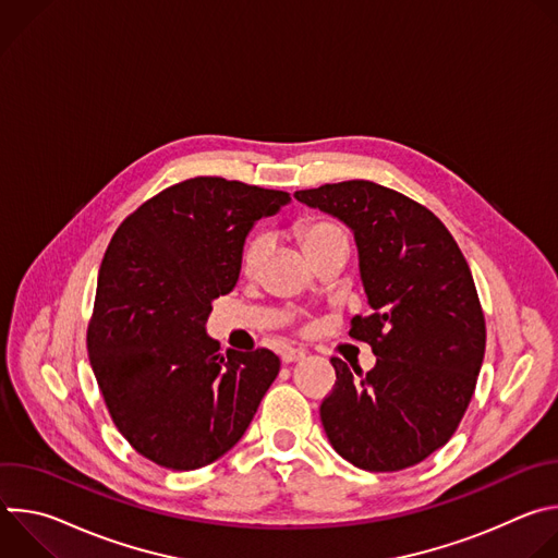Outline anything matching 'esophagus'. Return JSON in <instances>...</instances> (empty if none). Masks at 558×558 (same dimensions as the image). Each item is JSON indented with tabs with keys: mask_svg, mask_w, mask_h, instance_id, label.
Segmentation results:
<instances>
[{
	"mask_svg": "<svg viewBox=\"0 0 558 558\" xmlns=\"http://www.w3.org/2000/svg\"><path fill=\"white\" fill-rule=\"evenodd\" d=\"M304 355H306V351H304V349H284L280 357H282V362H284V364H291V362L302 360Z\"/></svg>",
	"mask_w": 558,
	"mask_h": 558,
	"instance_id": "esophagus-1",
	"label": "esophagus"
}]
</instances>
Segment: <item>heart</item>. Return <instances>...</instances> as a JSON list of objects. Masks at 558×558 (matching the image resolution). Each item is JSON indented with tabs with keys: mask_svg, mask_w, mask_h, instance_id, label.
<instances>
[{
	"mask_svg": "<svg viewBox=\"0 0 558 558\" xmlns=\"http://www.w3.org/2000/svg\"><path fill=\"white\" fill-rule=\"evenodd\" d=\"M295 235L298 241L304 250V254L311 258V254L315 250H320L323 245H327L329 241H336V238H347L344 229L333 225V222H327V220H308V222H302L295 227ZM269 250H271V241L267 233H256L252 235L245 250H243V256H241V269L245 276L250 278H256L267 258H269Z\"/></svg>",
	"mask_w": 558,
	"mask_h": 558,
	"instance_id": "obj_1",
	"label": "heart"
}]
</instances>
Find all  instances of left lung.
Returning <instances> with one entry per match:
<instances>
[{
	"label": "left lung",
	"mask_w": 558,
	"mask_h": 558,
	"mask_svg": "<svg viewBox=\"0 0 558 558\" xmlns=\"http://www.w3.org/2000/svg\"><path fill=\"white\" fill-rule=\"evenodd\" d=\"M293 196L353 231L373 308L353 317L349 336L368 342L377 362L353 373L331 360L325 433L362 470L415 465L452 437L482 371L486 323L470 267L444 222L400 192L344 181Z\"/></svg>",
	"instance_id": "obj_1"
}]
</instances>
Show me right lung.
<instances>
[{
  "instance_id": "1",
  "label": "right lung",
  "mask_w": 558,
  "mask_h": 558,
  "mask_svg": "<svg viewBox=\"0 0 558 558\" xmlns=\"http://www.w3.org/2000/svg\"><path fill=\"white\" fill-rule=\"evenodd\" d=\"M287 192L198 177L130 214L106 250L88 355L119 433L172 470L203 468L250 428L280 360L269 349L220 353L211 302L241 276L256 220Z\"/></svg>"
}]
</instances>
